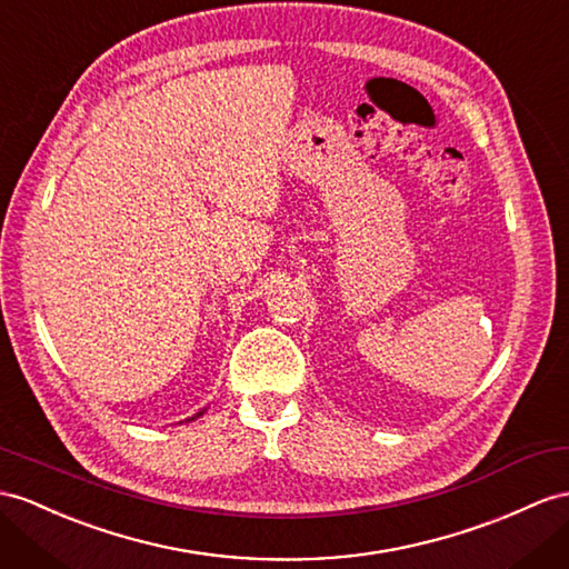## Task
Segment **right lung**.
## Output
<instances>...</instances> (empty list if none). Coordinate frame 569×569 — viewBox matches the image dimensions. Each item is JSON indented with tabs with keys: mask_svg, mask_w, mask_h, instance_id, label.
I'll return each mask as SVG.
<instances>
[{
	"mask_svg": "<svg viewBox=\"0 0 569 569\" xmlns=\"http://www.w3.org/2000/svg\"><path fill=\"white\" fill-rule=\"evenodd\" d=\"M203 411H207V409H201V411H199V413H194V416H192V418H187V420H197V418H199V416H203Z\"/></svg>",
	"mask_w": 569,
	"mask_h": 569,
	"instance_id": "1",
	"label": "right lung"
}]
</instances>
